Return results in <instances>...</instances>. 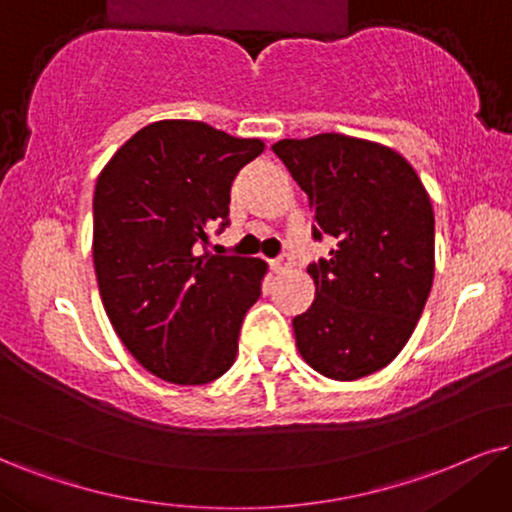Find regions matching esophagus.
Wrapping results in <instances>:
<instances>
[{
	"mask_svg": "<svg viewBox=\"0 0 512 512\" xmlns=\"http://www.w3.org/2000/svg\"><path fill=\"white\" fill-rule=\"evenodd\" d=\"M270 268H273V273H287V270L292 268V258H289L287 254H280L270 261Z\"/></svg>",
	"mask_w": 512,
	"mask_h": 512,
	"instance_id": "1",
	"label": "esophagus"
}]
</instances>
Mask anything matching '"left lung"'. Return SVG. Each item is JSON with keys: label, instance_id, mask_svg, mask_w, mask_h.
<instances>
[{"label": "left lung", "instance_id": "obj_1", "mask_svg": "<svg viewBox=\"0 0 512 512\" xmlns=\"http://www.w3.org/2000/svg\"><path fill=\"white\" fill-rule=\"evenodd\" d=\"M275 156L306 192L315 301L292 320L304 361L330 380H358L399 356L434 277V213L410 163L382 144L325 132L280 140Z\"/></svg>", "mask_w": 512, "mask_h": 512}]
</instances>
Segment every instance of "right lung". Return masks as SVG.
<instances>
[{
	"label": "right lung",
	"mask_w": 512,
	"mask_h": 512,
	"mask_svg": "<svg viewBox=\"0 0 512 512\" xmlns=\"http://www.w3.org/2000/svg\"><path fill=\"white\" fill-rule=\"evenodd\" d=\"M263 151L199 121H159L113 154L94 189V270L113 330L175 384L230 370L266 263L208 254L230 225V185ZM205 254H200V249Z\"/></svg>",
	"instance_id": "right-lung-1"
}]
</instances>
